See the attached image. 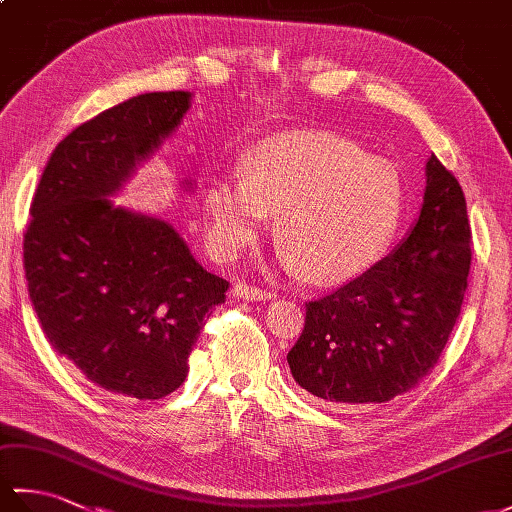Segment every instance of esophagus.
Here are the masks:
<instances>
[{"instance_id":"34e87169","label":"esophagus","mask_w":512,"mask_h":512,"mask_svg":"<svg viewBox=\"0 0 512 512\" xmlns=\"http://www.w3.org/2000/svg\"><path fill=\"white\" fill-rule=\"evenodd\" d=\"M233 297L246 299V301H266V299H270V290L246 284V281H239V284L233 286Z\"/></svg>"}]
</instances>
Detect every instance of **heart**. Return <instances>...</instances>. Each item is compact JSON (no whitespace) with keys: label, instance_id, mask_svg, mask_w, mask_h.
<instances>
[{"label":"heart","instance_id":"obj_1","mask_svg":"<svg viewBox=\"0 0 512 512\" xmlns=\"http://www.w3.org/2000/svg\"><path fill=\"white\" fill-rule=\"evenodd\" d=\"M211 242L235 257L277 213L286 262L317 281L363 273L396 233L402 184L394 165L325 132L266 138L246 160L244 178H222L206 191Z\"/></svg>","mask_w":512,"mask_h":512}]
</instances>
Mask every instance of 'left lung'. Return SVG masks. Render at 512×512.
Listing matches in <instances>:
<instances>
[{"label": "left lung", "instance_id": "8db88e82", "mask_svg": "<svg viewBox=\"0 0 512 512\" xmlns=\"http://www.w3.org/2000/svg\"><path fill=\"white\" fill-rule=\"evenodd\" d=\"M471 224L458 178L431 156L416 226L378 264L306 303L288 352L297 383L334 409L407 394L427 376L460 317Z\"/></svg>", "mask_w": 512, "mask_h": 512}]
</instances>
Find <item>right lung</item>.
<instances>
[{
    "label": "right lung",
    "mask_w": 512,
    "mask_h": 512,
    "mask_svg": "<svg viewBox=\"0 0 512 512\" xmlns=\"http://www.w3.org/2000/svg\"><path fill=\"white\" fill-rule=\"evenodd\" d=\"M189 92H151L105 110L52 151L24 233L30 301L54 352L116 398L158 400L228 281L195 262L167 222L114 206L136 165L176 132Z\"/></svg>",
    "instance_id": "1"
}]
</instances>
